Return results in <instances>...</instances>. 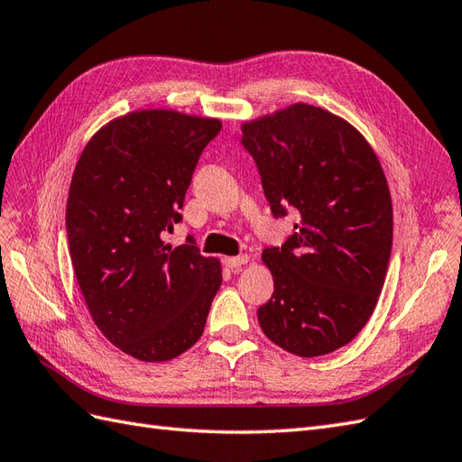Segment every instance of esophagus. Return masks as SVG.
I'll return each instance as SVG.
<instances>
[{
  "instance_id": "34e87169",
  "label": "esophagus",
  "mask_w": 462,
  "mask_h": 462,
  "mask_svg": "<svg viewBox=\"0 0 462 462\" xmlns=\"http://www.w3.org/2000/svg\"><path fill=\"white\" fill-rule=\"evenodd\" d=\"M247 262H250V255L247 254H242L238 257H226V265L232 269V271H238L242 265H245Z\"/></svg>"
}]
</instances>
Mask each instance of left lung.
<instances>
[{
  "instance_id": "8db88e82",
  "label": "left lung",
  "mask_w": 462,
  "mask_h": 462,
  "mask_svg": "<svg viewBox=\"0 0 462 462\" xmlns=\"http://www.w3.org/2000/svg\"><path fill=\"white\" fill-rule=\"evenodd\" d=\"M275 217L294 234L262 259L273 297L257 320L275 346L320 357L347 346L374 312L393 250V199L373 146L346 118L292 103L242 125Z\"/></svg>"
}]
</instances>
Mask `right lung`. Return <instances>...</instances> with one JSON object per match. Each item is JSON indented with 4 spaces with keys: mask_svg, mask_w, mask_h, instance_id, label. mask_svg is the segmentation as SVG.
I'll return each instance as SVG.
<instances>
[{
    "mask_svg": "<svg viewBox=\"0 0 462 462\" xmlns=\"http://www.w3.org/2000/svg\"><path fill=\"white\" fill-rule=\"evenodd\" d=\"M220 118L173 109L116 116L89 138L66 205L74 273L93 322L144 363L171 361L203 336L222 265L193 238L165 244L200 152Z\"/></svg>",
    "mask_w": 462,
    "mask_h": 462,
    "instance_id": "obj_1",
    "label": "right lung"
}]
</instances>
